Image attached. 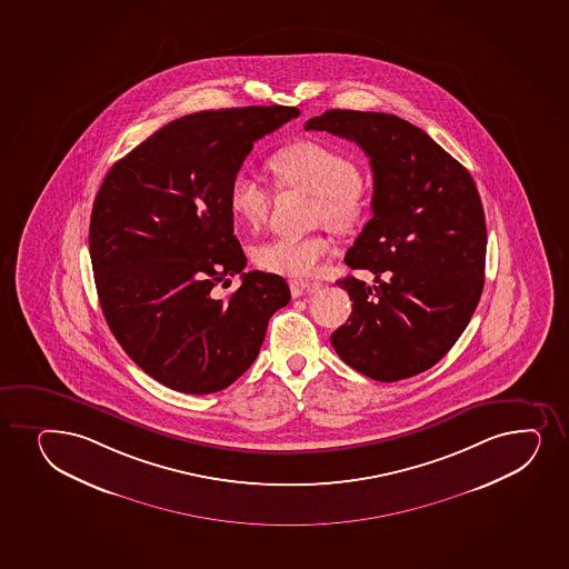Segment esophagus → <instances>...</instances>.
<instances>
[{
	"label": "esophagus",
	"instance_id": "obj_1",
	"mask_svg": "<svg viewBox=\"0 0 569 569\" xmlns=\"http://www.w3.org/2000/svg\"><path fill=\"white\" fill-rule=\"evenodd\" d=\"M289 289H291V295H293V299L300 297V295L305 293L308 289V281L305 280H291L289 281Z\"/></svg>",
	"mask_w": 569,
	"mask_h": 569
}]
</instances>
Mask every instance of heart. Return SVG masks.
<instances>
[{
    "instance_id": "obj_1",
    "label": "heart",
    "mask_w": 569,
    "mask_h": 569,
    "mask_svg": "<svg viewBox=\"0 0 569 569\" xmlns=\"http://www.w3.org/2000/svg\"><path fill=\"white\" fill-rule=\"evenodd\" d=\"M276 183L316 197L313 219L332 229L351 230L363 223L371 192L348 154L326 141L300 140L278 149L269 160ZM270 192L259 179L238 172L229 186L227 206L232 218L257 230L269 218ZM331 251V240L312 237H276L259 246L256 261L272 274L305 278L316 272Z\"/></svg>"
}]
</instances>
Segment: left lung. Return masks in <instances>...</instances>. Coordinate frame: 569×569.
Here are the masks:
<instances>
[{"instance_id": "obj_1", "label": "left lung", "mask_w": 569, "mask_h": 569, "mask_svg": "<svg viewBox=\"0 0 569 569\" xmlns=\"http://www.w3.org/2000/svg\"><path fill=\"white\" fill-rule=\"evenodd\" d=\"M307 130L356 141L371 159L372 219L345 261L348 323L331 335L345 363L397 382L439 363L460 339L485 288V210L471 173L401 117L329 109Z\"/></svg>"}]
</instances>
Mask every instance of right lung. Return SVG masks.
<instances>
[{"mask_svg": "<svg viewBox=\"0 0 569 569\" xmlns=\"http://www.w3.org/2000/svg\"><path fill=\"white\" fill-rule=\"evenodd\" d=\"M297 108L249 106L179 117L117 160L90 216V261L103 318L141 371L170 390L229 388L261 350L288 281L243 272L229 299L211 289L246 267L227 206L259 138Z\"/></svg>", "mask_w": 569, "mask_h": 569, "instance_id": "right-lung-1", "label": "right lung"}]
</instances>
